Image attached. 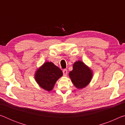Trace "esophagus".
Returning <instances> with one entry per match:
<instances>
[{"instance_id": "obj_1", "label": "esophagus", "mask_w": 125, "mask_h": 125, "mask_svg": "<svg viewBox=\"0 0 125 125\" xmlns=\"http://www.w3.org/2000/svg\"><path fill=\"white\" fill-rule=\"evenodd\" d=\"M63 75L64 76H67V73H68V71L66 69H63Z\"/></svg>"}]
</instances>
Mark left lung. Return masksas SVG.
Listing matches in <instances>:
<instances>
[{"instance_id":"left-lung-1","label":"left lung","mask_w":125,"mask_h":125,"mask_svg":"<svg viewBox=\"0 0 125 125\" xmlns=\"http://www.w3.org/2000/svg\"><path fill=\"white\" fill-rule=\"evenodd\" d=\"M69 76L74 85L78 89H81L90 83L93 72L84 62L78 61L73 64V70L69 73Z\"/></svg>"}]
</instances>
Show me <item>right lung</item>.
Returning <instances> with one entry per match:
<instances>
[{
    "mask_svg": "<svg viewBox=\"0 0 125 125\" xmlns=\"http://www.w3.org/2000/svg\"><path fill=\"white\" fill-rule=\"evenodd\" d=\"M63 75V72L52 62L44 63L35 74V79L40 87L48 92L51 91L59 78Z\"/></svg>",
    "mask_w": 125,
    "mask_h": 125,
    "instance_id": "add662e5",
    "label": "right lung"
}]
</instances>
